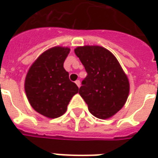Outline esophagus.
Wrapping results in <instances>:
<instances>
[{"label":"esophagus","instance_id":"obj_1","mask_svg":"<svg viewBox=\"0 0 158 158\" xmlns=\"http://www.w3.org/2000/svg\"><path fill=\"white\" fill-rule=\"evenodd\" d=\"M75 84L78 85V87H80V81L79 80H76Z\"/></svg>","mask_w":158,"mask_h":158}]
</instances>
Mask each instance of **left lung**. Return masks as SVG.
I'll list each match as a JSON object with an SVG mask.
<instances>
[{
    "label": "left lung",
    "mask_w": 158,
    "mask_h": 158,
    "mask_svg": "<svg viewBox=\"0 0 158 158\" xmlns=\"http://www.w3.org/2000/svg\"><path fill=\"white\" fill-rule=\"evenodd\" d=\"M74 52L87 73L79 93L89 111L101 119L113 116L125 104L129 92V80L119 62L102 46H79Z\"/></svg>",
    "instance_id": "8db88e82"
}]
</instances>
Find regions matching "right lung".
<instances>
[{"label": "right lung", "instance_id": "1", "mask_svg": "<svg viewBox=\"0 0 158 158\" xmlns=\"http://www.w3.org/2000/svg\"><path fill=\"white\" fill-rule=\"evenodd\" d=\"M70 49L53 47L34 62L25 79V92L37 113L50 118L62 116L79 87L69 79L63 63Z\"/></svg>", "mask_w": 158, "mask_h": 158}]
</instances>
